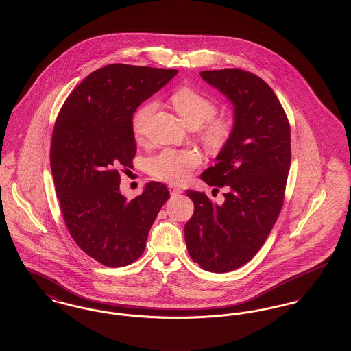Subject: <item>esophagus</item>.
<instances>
[{
	"instance_id": "1",
	"label": "esophagus",
	"mask_w": 351,
	"mask_h": 351,
	"mask_svg": "<svg viewBox=\"0 0 351 351\" xmlns=\"http://www.w3.org/2000/svg\"><path fill=\"white\" fill-rule=\"evenodd\" d=\"M169 190H170V194H171V195H180V194H182V190H181L180 187L174 186V184H169Z\"/></svg>"
}]
</instances>
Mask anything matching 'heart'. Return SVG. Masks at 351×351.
Masks as SVG:
<instances>
[{
	"label": "heart",
	"mask_w": 351,
	"mask_h": 351,
	"mask_svg": "<svg viewBox=\"0 0 351 351\" xmlns=\"http://www.w3.org/2000/svg\"><path fill=\"white\" fill-rule=\"evenodd\" d=\"M170 101L189 127H199L203 141L213 148L221 147L234 130V120L226 114H215L218 101L208 93L193 87H181L170 96ZM156 103H143L132 117V130L136 137L145 132ZM201 165V156L191 149L167 148L148 158L149 173L162 181L180 184Z\"/></svg>",
	"instance_id": "b5f03b06"
}]
</instances>
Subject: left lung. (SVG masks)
Returning <instances> with one entry per match:
<instances>
[{
  "mask_svg": "<svg viewBox=\"0 0 351 351\" xmlns=\"http://www.w3.org/2000/svg\"><path fill=\"white\" fill-rule=\"evenodd\" d=\"M203 79L234 104V130L201 180L224 187V202L186 190L194 214L184 224L190 258L215 274L238 269L258 254L284 203L291 167V127L276 95L258 75L223 69Z\"/></svg>",
  "mask_w": 351,
  "mask_h": 351,
  "instance_id": "1",
  "label": "left lung"
}]
</instances>
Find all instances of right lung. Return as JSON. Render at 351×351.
<instances>
[{
  "mask_svg": "<svg viewBox=\"0 0 351 351\" xmlns=\"http://www.w3.org/2000/svg\"><path fill=\"white\" fill-rule=\"evenodd\" d=\"M177 70L108 64L88 75L56 117L50 167L63 219L75 243L100 264H132L145 250L149 230L170 193L152 181L127 201L120 171L132 167V117Z\"/></svg>",
  "mask_w": 351,
  "mask_h": 351,
  "instance_id": "right-lung-1",
  "label": "right lung"
}]
</instances>
